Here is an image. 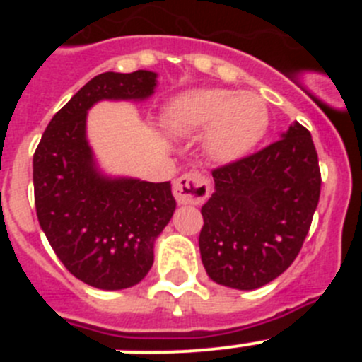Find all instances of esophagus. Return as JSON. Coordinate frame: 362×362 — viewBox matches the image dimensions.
Segmentation results:
<instances>
[{"label":"esophagus","mask_w":362,"mask_h":362,"mask_svg":"<svg viewBox=\"0 0 362 362\" xmlns=\"http://www.w3.org/2000/svg\"><path fill=\"white\" fill-rule=\"evenodd\" d=\"M174 196L179 204H199L210 196V181L199 172H188L175 179Z\"/></svg>","instance_id":"34e87169"}]
</instances>
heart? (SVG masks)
<instances>
[{
    "instance_id": "b5f03b06",
    "label": "heart",
    "mask_w": 362,
    "mask_h": 362,
    "mask_svg": "<svg viewBox=\"0 0 362 362\" xmlns=\"http://www.w3.org/2000/svg\"><path fill=\"white\" fill-rule=\"evenodd\" d=\"M165 129L175 137H194L206 130L210 158L233 161L257 145L268 129V107L255 92L199 88L177 95L163 112Z\"/></svg>"
}]
</instances>
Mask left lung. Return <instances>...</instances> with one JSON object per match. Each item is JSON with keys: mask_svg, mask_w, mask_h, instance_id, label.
I'll return each instance as SVG.
<instances>
[{"mask_svg": "<svg viewBox=\"0 0 362 362\" xmlns=\"http://www.w3.org/2000/svg\"><path fill=\"white\" fill-rule=\"evenodd\" d=\"M203 204V267L212 281L255 290L279 277L299 254L321 194L312 136L293 121L267 148L212 172Z\"/></svg>", "mask_w": 362, "mask_h": 362, "instance_id": "obj_1", "label": "left lung"}]
</instances>
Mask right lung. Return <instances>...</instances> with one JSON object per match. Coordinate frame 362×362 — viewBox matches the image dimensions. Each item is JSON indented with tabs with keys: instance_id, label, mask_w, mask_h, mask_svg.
Returning <instances> with one entry per match:
<instances>
[{
	"instance_id": "right-lung-1",
	"label": "right lung",
	"mask_w": 362,
	"mask_h": 362,
	"mask_svg": "<svg viewBox=\"0 0 362 362\" xmlns=\"http://www.w3.org/2000/svg\"><path fill=\"white\" fill-rule=\"evenodd\" d=\"M158 74L105 72L50 119L34 153L37 221L66 270L99 290L137 284L152 268L153 243L175 210L170 181L108 175L86 139V114L99 101H145Z\"/></svg>"
}]
</instances>
